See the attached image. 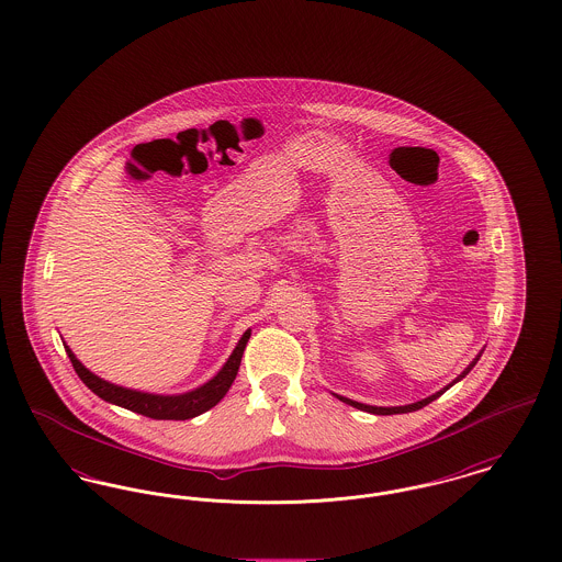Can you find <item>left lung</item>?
<instances>
[{
	"mask_svg": "<svg viewBox=\"0 0 562 562\" xmlns=\"http://www.w3.org/2000/svg\"><path fill=\"white\" fill-rule=\"evenodd\" d=\"M481 358V356H479ZM479 358H474L472 360V364L463 371V373L459 374L457 379H454L453 383H457L459 379H463L465 374L470 373L472 369H474V364L479 362ZM451 383V385H453ZM451 385H447L445 390H440V392H436L434 396H429L426 401L413 402V404H406V406H392V408H385V406H369V404H362V402L348 401V398H344V396H339V401L346 402V404H351V406H356V408H360V411H367V413H374V415H398V413H413V411H419V408H424V406H428L429 402L436 401L438 396H442Z\"/></svg>",
	"mask_w": 562,
	"mask_h": 562,
	"instance_id": "8db88e82",
	"label": "left lung"
}]
</instances>
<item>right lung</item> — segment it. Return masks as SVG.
Listing matches in <instances>:
<instances>
[{"label":"right lung","mask_w":562,"mask_h":562,"mask_svg":"<svg viewBox=\"0 0 562 562\" xmlns=\"http://www.w3.org/2000/svg\"><path fill=\"white\" fill-rule=\"evenodd\" d=\"M250 330H246L241 335L240 344L234 349V353L229 356V360L225 362V367L218 371V374L211 379L206 385L181 394V396H154V394H143V392H134V390H126L120 385H113L109 381H103L101 376L90 373L88 369L81 367L80 360L74 356V351L65 346L67 356L76 369V373L80 376L81 381L103 401L113 402L117 406H124L133 413L145 415L149 419H175V422H183V419H191L198 417L202 413H206L209 408H213L216 402L221 401L227 390L232 387L238 369H240L241 353L248 344Z\"/></svg>","instance_id":"1"}]
</instances>
